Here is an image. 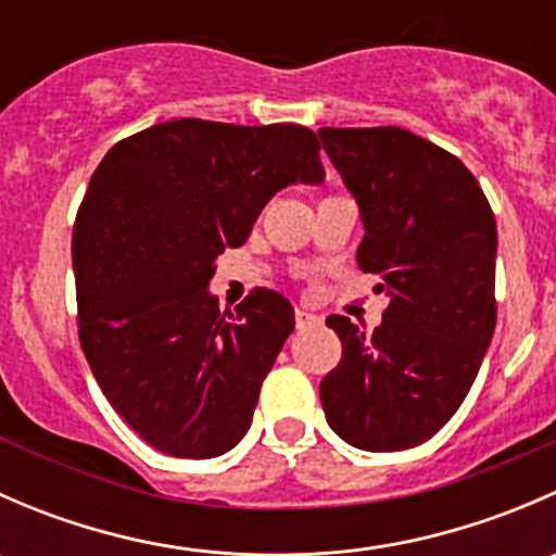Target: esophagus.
<instances>
[{
    "mask_svg": "<svg viewBox=\"0 0 556 556\" xmlns=\"http://www.w3.org/2000/svg\"><path fill=\"white\" fill-rule=\"evenodd\" d=\"M295 325H299V328H312V325H319V317L306 309H295Z\"/></svg>",
    "mask_w": 556,
    "mask_h": 556,
    "instance_id": "34e87169",
    "label": "esophagus"
}]
</instances>
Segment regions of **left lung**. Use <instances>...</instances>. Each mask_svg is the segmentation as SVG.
Instances as JSON below:
<instances>
[{
    "instance_id": "8db88e82",
    "label": "left lung",
    "mask_w": 556,
    "mask_h": 556,
    "mask_svg": "<svg viewBox=\"0 0 556 556\" xmlns=\"http://www.w3.org/2000/svg\"><path fill=\"white\" fill-rule=\"evenodd\" d=\"M317 134L361 206L357 266L390 295L374 333L325 319L341 361L319 401L346 444L401 452L450 422L495 333V215L463 161L406 128Z\"/></svg>"
}]
</instances>
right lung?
I'll return each instance as SVG.
<instances>
[{"mask_svg":"<svg viewBox=\"0 0 556 556\" xmlns=\"http://www.w3.org/2000/svg\"><path fill=\"white\" fill-rule=\"evenodd\" d=\"M323 177L309 128L199 117L121 139L93 172L72 231L77 333L106 401L159 452L217 457L250 430L295 314L263 288L220 312L215 257L274 193Z\"/></svg>","mask_w":556,"mask_h":556,"instance_id":"1","label":"right lung"}]
</instances>
